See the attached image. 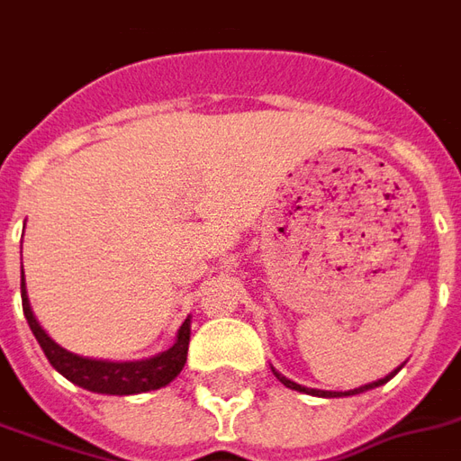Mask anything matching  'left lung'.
<instances>
[{
    "label": "left lung",
    "mask_w": 461,
    "mask_h": 461,
    "mask_svg": "<svg viewBox=\"0 0 461 461\" xmlns=\"http://www.w3.org/2000/svg\"><path fill=\"white\" fill-rule=\"evenodd\" d=\"M397 370H400V367H397ZM397 370H395V373H397ZM395 373H390V375L380 377V380H375V383H367V385L356 387V390H348V393H330V390H313V387H303V385H299V383H294V380H289V377H284V375H281V373H276V370H274V375L279 377L281 383H284V385H286V387H291V390H299V393H309V395H319V397L357 395V393H366V390H373V387H380V385H383V383H387L390 377L395 375Z\"/></svg>",
    "instance_id": "1"
}]
</instances>
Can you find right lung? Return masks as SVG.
I'll list each match as a JSON object with an SVG mask.
<instances>
[{"label": "right lung", "instance_id": "add662e5", "mask_svg": "<svg viewBox=\"0 0 461 461\" xmlns=\"http://www.w3.org/2000/svg\"><path fill=\"white\" fill-rule=\"evenodd\" d=\"M24 274V271H22ZM22 309H24L26 323L39 340V346L49 357V363L78 387H86L91 393H104V395H135V393H148V390H158L172 383L180 375L187 360V346H190V319L177 330V340L175 346L162 350L158 356L145 357V360H125V363H113V360H95V357H84L68 353L56 340L49 339L39 321H36L34 311L29 306V296H26L24 279H22Z\"/></svg>", "mask_w": 461, "mask_h": 461}]
</instances>
